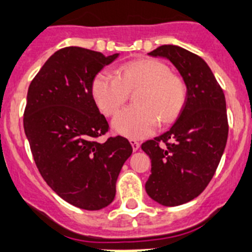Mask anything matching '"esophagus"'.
Returning <instances> with one entry per match:
<instances>
[{
	"instance_id": "esophagus-1",
	"label": "esophagus",
	"mask_w": 252,
	"mask_h": 252,
	"mask_svg": "<svg viewBox=\"0 0 252 252\" xmlns=\"http://www.w3.org/2000/svg\"><path fill=\"white\" fill-rule=\"evenodd\" d=\"M130 144L131 146H132L133 151H137V150L140 149V142H138L137 140H135V138H130Z\"/></svg>"
}]
</instances>
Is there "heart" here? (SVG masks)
I'll return each mask as SVG.
<instances>
[{"mask_svg": "<svg viewBox=\"0 0 252 252\" xmlns=\"http://www.w3.org/2000/svg\"><path fill=\"white\" fill-rule=\"evenodd\" d=\"M136 106L115 117V131L130 138L149 136L162 124L174 121L184 107L186 86L163 62L140 59L122 64L116 73L101 71L92 82V96L101 112L114 116L135 92Z\"/></svg>", "mask_w": 252, "mask_h": 252, "instance_id": "obj_1", "label": "heart"}]
</instances>
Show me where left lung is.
I'll return each mask as SVG.
<instances>
[{"mask_svg":"<svg viewBox=\"0 0 252 252\" xmlns=\"http://www.w3.org/2000/svg\"><path fill=\"white\" fill-rule=\"evenodd\" d=\"M149 55L170 60L188 90L172 127L141 145L151 158L147 195L179 206L197 197L215 175L228 135L225 94L206 62L190 51L163 45Z\"/></svg>","mask_w":252,"mask_h":252,"instance_id":"left-lung-1","label":"left lung"}]
</instances>
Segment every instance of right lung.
Listing matches in <instances>:
<instances>
[{
    "label": "right lung",
    "mask_w": 252,
    "mask_h": 252,
    "mask_svg": "<svg viewBox=\"0 0 252 252\" xmlns=\"http://www.w3.org/2000/svg\"><path fill=\"white\" fill-rule=\"evenodd\" d=\"M119 57L82 47L56 51L30 84L24 127L47 185L68 204L101 210L114 201L116 181L132 146L122 136L98 142L108 131L92 96V82Z\"/></svg>",
    "instance_id": "right-lung-1"
}]
</instances>
